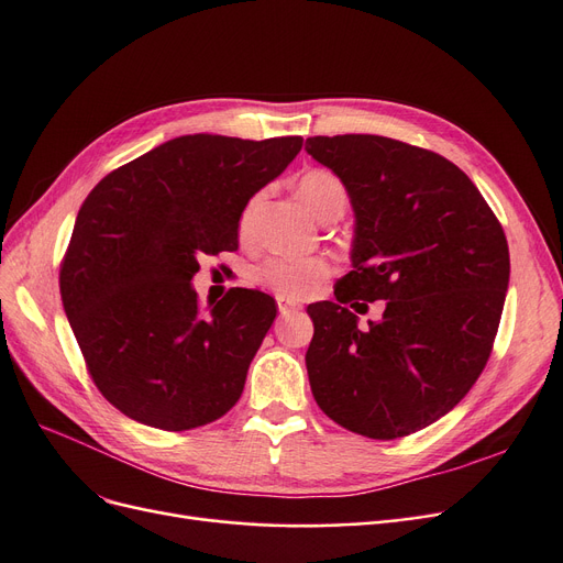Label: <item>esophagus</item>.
I'll return each instance as SVG.
<instances>
[{
  "label": "esophagus",
  "mask_w": 563,
  "mask_h": 563,
  "mask_svg": "<svg viewBox=\"0 0 563 563\" xmlns=\"http://www.w3.org/2000/svg\"><path fill=\"white\" fill-rule=\"evenodd\" d=\"M277 310H279V314L284 317V314H291V312H298L300 308L296 302H291V300H286V298H277Z\"/></svg>",
  "instance_id": "esophagus-1"
}]
</instances>
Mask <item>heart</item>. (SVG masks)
Listing matches in <instances>:
<instances>
[{
  "label": "heart",
  "mask_w": 563,
  "mask_h": 563,
  "mask_svg": "<svg viewBox=\"0 0 563 563\" xmlns=\"http://www.w3.org/2000/svg\"><path fill=\"white\" fill-rule=\"evenodd\" d=\"M298 195L319 220L333 209L347 207V190L343 180L327 168H310L298 178ZM263 201V192H255L240 213V236L249 242L253 234V218ZM333 275V265L321 255H272L255 269V279L272 294L286 300H305L319 294Z\"/></svg>",
  "instance_id": "b5f03b06"
}]
</instances>
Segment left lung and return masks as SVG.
Masks as SVG:
<instances>
[{"label":"left lung","instance_id":"8db88e82","mask_svg":"<svg viewBox=\"0 0 563 563\" xmlns=\"http://www.w3.org/2000/svg\"><path fill=\"white\" fill-rule=\"evenodd\" d=\"M305 150L343 180L356 216L352 272L310 305L314 401L340 428L399 439L463 399L488 362L509 282L500 220L446 157L385 135H314ZM386 312L355 327L368 301Z\"/></svg>","mask_w":563,"mask_h":563}]
</instances>
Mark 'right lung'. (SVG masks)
I'll use <instances>...</instances> for the list:
<instances>
[{
  "label": "right lung",
  "mask_w": 563,
  "mask_h": 563,
  "mask_svg": "<svg viewBox=\"0 0 563 563\" xmlns=\"http://www.w3.org/2000/svg\"><path fill=\"white\" fill-rule=\"evenodd\" d=\"M300 147V135H180L114 168L84 199L60 298L93 385L124 416L185 432L240 401L275 300L230 288L201 308L190 282L201 255L236 251L244 203Z\"/></svg>",
  "instance_id": "obj_1"
}]
</instances>
